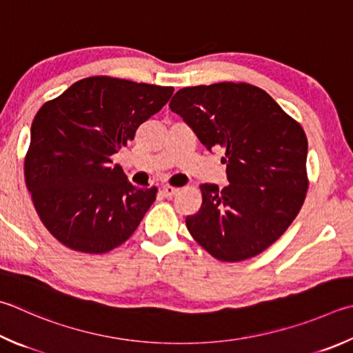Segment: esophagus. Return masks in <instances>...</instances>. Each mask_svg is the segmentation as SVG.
Returning <instances> with one entry per match:
<instances>
[{
  "mask_svg": "<svg viewBox=\"0 0 353 353\" xmlns=\"http://www.w3.org/2000/svg\"><path fill=\"white\" fill-rule=\"evenodd\" d=\"M177 193H179V188H172V187H163L162 188V194L165 197H168V199L174 197Z\"/></svg>",
  "mask_w": 353,
  "mask_h": 353,
  "instance_id": "34e87169",
  "label": "esophagus"
}]
</instances>
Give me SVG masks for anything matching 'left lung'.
Listing matches in <instances>:
<instances>
[{
	"instance_id": "left-lung-1",
	"label": "left lung",
	"mask_w": 353,
	"mask_h": 353,
	"mask_svg": "<svg viewBox=\"0 0 353 353\" xmlns=\"http://www.w3.org/2000/svg\"><path fill=\"white\" fill-rule=\"evenodd\" d=\"M170 110L181 115L205 148H222L228 185H201L202 207L187 228L213 258L239 262L284 234L303 207L307 137L264 89L214 83L179 89Z\"/></svg>"
}]
</instances>
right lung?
Listing matches in <instances>:
<instances>
[{
    "label": "right lung",
    "mask_w": 353,
    "mask_h": 353,
    "mask_svg": "<svg viewBox=\"0 0 353 353\" xmlns=\"http://www.w3.org/2000/svg\"><path fill=\"white\" fill-rule=\"evenodd\" d=\"M172 92V86L97 75L40 108L24 177L41 222L63 245L101 254L136 232L157 188L134 187L112 156Z\"/></svg>",
    "instance_id": "right-lung-1"
}]
</instances>
